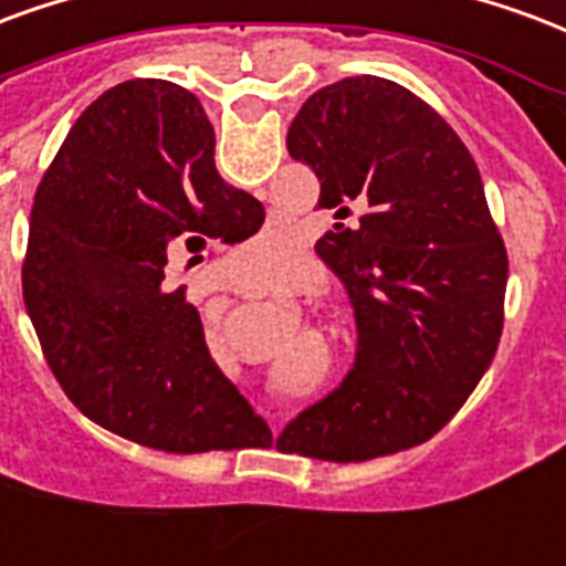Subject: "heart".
I'll list each match as a JSON object with an SVG mask.
<instances>
[{
	"mask_svg": "<svg viewBox=\"0 0 566 566\" xmlns=\"http://www.w3.org/2000/svg\"><path fill=\"white\" fill-rule=\"evenodd\" d=\"M275 245L270 242V237H258V240L251 242L249 249H245V254H242L240 266H258V263H266L275 254Z\"/></svg>",
	"mask_w": 566,
	"mask_h": 566,
	"instance_id": "obj_1",
	"label": "heart"
}]
</instances>
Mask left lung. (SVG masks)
Segmentation results:
<instances>
[{
  "label": "left lung",
  "instance_id": "obj_1",
  "mask_svg": "<svg viewBox=\"0 0 566 566\" xmlns=\"http://www.w3.org/2000/svg\"><path fill=\"white\" fill-rule=\"evenodd\" d=\"M287 153L321 179L317 207L347 216L315 251L345 284L357 363L296 417L282 450L366 462L429 441L474 392L504 329L506 249L468 146L413 92L384 77L317 90Z\"/></svg>",
  "mask_w": 566,
  "mask_h": 566
}]
</instances>
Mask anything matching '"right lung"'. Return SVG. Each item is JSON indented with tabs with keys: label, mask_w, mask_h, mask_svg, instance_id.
I'll return each instance as SVG.
<instances>
[{
	"label": "right lung",
	"mask_w": 566,
	"mask_h": 566,
	"mask_svg": "<svg viewBox=\"0 0 566 566\" xmlns=\"http://www.w3.org/2000/svg\"><path fill=\"white\" fill-rule=\"evenodd\" d=\"M261 224V203L216 170L198 95L146 77L81 113L35 191L23 303L83 417L165 453L272 441L209 357L186 287H161L170 242L233 245Z\"/></svg>",
	"instance_id": "right-lung-1"
}]
</instances>
